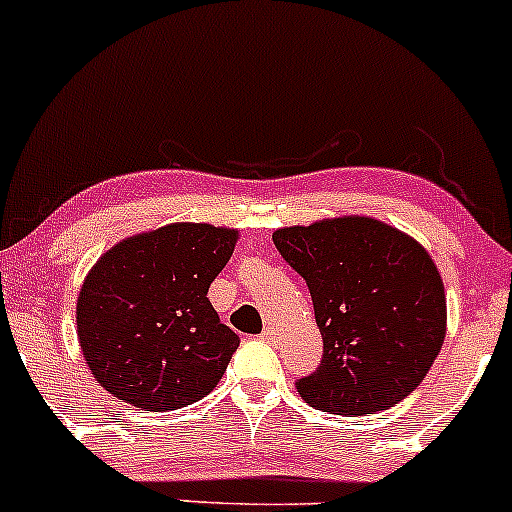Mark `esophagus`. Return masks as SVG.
<instances>
[{"mask_svg":"<svg viewBox=\"0 0 512 512\" xmlns=\"http://www.w3.org/2000/svg\"><path fill=\"white\" fill-rule=\"evenodd\" d=\"M261 338H263V341H266V343H278V331L271 329V326H266V329L261 331Z\"/></svg>","mask_w":512,"mask_h":512,"instance_id":"obj_1","label":"esophagus"}]
</instances>
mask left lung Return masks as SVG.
<instances>
[{"mask_svg": "<svg viewBox=\"0 0 512 512\" xmlns=\"http://www.w3.org/2000/svg\"><path fill=\"white\" fill-rule=\"evenodd\" d=\"M273 241L307 280L324 338L317 372L297 382L302 399L360 416L409 396L447 331L445 285L428 251L365 215L275 229Z\"/></svg>", "mask_w": 512, "mask_h": 512, "instance_id": "8db88e82", "label": "left lung"}]
</instances>
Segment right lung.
I'll list each match as a JSON object with an SVG mask.
<instances>
[{"mask_svg":"<svg viewBox=\"0 0 512 512\" xmlns=\"http://www.w3.org/2000/svg\"><path fill=\"white\" fill-rule=\"evenodd\" d=\"M239 232L171 222L118 241L86 273L77 338L106 392L145 411L203 399L225 375L239 336L217 317L208 287Z\"/></svg>","mask_w":512,"mask_h":512,"instance_id":"right-lung-1","label":"right lung"}]
</instances>
